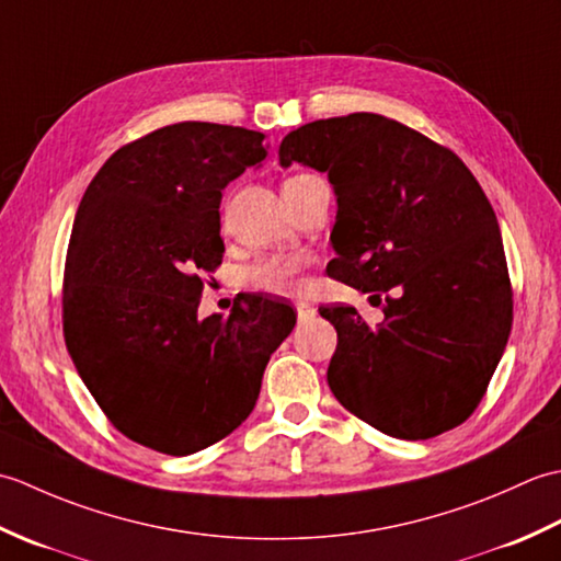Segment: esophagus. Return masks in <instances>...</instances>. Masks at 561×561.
Wrapping results in <instances>:
<instances>
[{
  "label": "esophagus",
  "mask_w": 561,
  "mask_h": 561,
  "mask_svg": "<svg viewBox=\"0 0 561 561\" xmlns=\"http://www.w3.org/2000/svg\"><path fill=\"white\" fill-rule=\"evenodd\" d=\"M294 308H296V316H299V323H308V320L316 316V306L306 304V301H296Z\"/></svg>",
  "instance_id": "esophagus-1"
}]
</instances>
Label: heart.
Returning <instances> with one entry per match:
<instances>
[{"instance_id":"1","label":"heart","mask_w":561,"mask_h":561,"mask_svg":"<svg viewBox=\"0 0 561 561\" xmlns=\"http://www.w3.org/2000/svg\"><path fill=\"white\" fill-rule=\"evenodd\" d=\"M306 175H291L284 181L282 185L301 181ZM308 267V257L299 253H282V255H272L255 262L253 267H248L245 272V282L250 287L262 289V291H272V294H291L299 289V277L301 272Z\"/></svg>"}]
</instances>
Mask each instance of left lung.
<instances>
[{"label": "left lung", "mask_w": 561, "mask_h": 561, "mask_svg": "<svg viewBox=\"0 0 561 561\" xmlns=\"http://www.w3.org/2000/svg\"><path fill=\"white\" fill-rule=\"evenodd\" d=\"M328 173L337 195L332 279L382 296L383 323L323 306L337 330L332 396L396 438H434L478 410L514 323L496 214L456 153L376 113L308 123L279 163Z\"/></svg>", "instance_id": "1"}]
</instances>
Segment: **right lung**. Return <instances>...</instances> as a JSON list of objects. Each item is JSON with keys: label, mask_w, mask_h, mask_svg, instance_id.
<instances>
[{"label": "right lung", "mask_w": 561, "mask_h": 561, "mask_svg": "<svg viewBox=\"0 0 561 561\" xmlns=\"http://www.w3.org/2000/svg\"><path fill=\"white\" fill-rule=\"evenodd\" d=\"M265 135L178 123L127 141L93 175L71 226L62 332L108 422L135 444L190 456L245 422L294 308L248 294L197 318L221 265V190L265 159Z\"/></svg>", "instance_id": "right-lung-1"}]
</instances>
